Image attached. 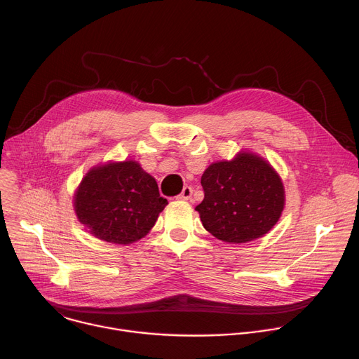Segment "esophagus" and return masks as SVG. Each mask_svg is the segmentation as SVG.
Instances as JSON below:
<instances>
[{"instance_id":"esophagus-1","label":"esophagus","mask_w":359,"mask_h":359,"mask_svg":"<svg viewBox=\"0 0 359 359\" xmlns=\"http://www.w3.org/2000/svg\"><path fill=\"white\" fill-rule=\"evenodd\" d=\"M191 194H193V189L190 186H186V187H183L182 193L177 196V200H189L191 197Z\"/></svg>"}]
</instances>
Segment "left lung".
I'll list each match as a JSON object with an SVG mask.
<instances>
[{"mask_svg": "<svg viewBox=\"0 0 359 359\" xmlns=\"http://www.w3.org/2000/svg\"><path fill=\"white\" fill-rule=\"evenodd\" d=\"M203 201L196 206L203 227L216 238L248 243L280 220L285 191L280 175L257 153L240 150L231 161L212 163L201 176Z\"/></svg>", "mask_w": 359, "mask_h": 359, "instance_id": "1", "label": "left lung"}]
</instances>
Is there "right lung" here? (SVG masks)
<instances>
[{"mask_svg":"<svg viewBox=\"0 0 359 359\" xmlns=\"http://www.w3.org/2000/svg\"><path fill=\"white\" fill-rule=\"evenodd\" d=\"M168 200L136 161L107 162L88 170L74 194L78 220L96 238L132 244L155 226Z\"/></svg>","mask_w":359,"mask_h":359,"instance_id":"add662e5","label":"right lung"}]
</instances>
